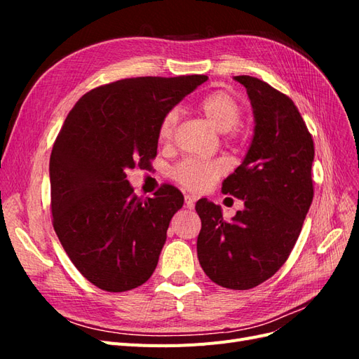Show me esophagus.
I'll return each instance as SVG.
<instances>
[{"mask_svg":"<svg viewBox=\"0 0 359 359\" xmlns=\"http://www.w3.org/2000/svg\"><path fill=\"white\" fill-rule=\"evenodd\" d=\"M184 201H186V208H189V210H193L194 208V198L193 196H190V194H186V196H184Z\"/></svg>","mask_w":359,"mask_h":359,"instance_id":"esophagus-1","label":"esophagus"}]
</instances>
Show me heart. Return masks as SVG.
<instances>
[{
  "mask_svg": "<svg viewBox=\"0 0 359 359\" xmlns=\"http://www.w3.org/2000/svg\"><path fill=\"white\" fill-rule=\"evenodd\" d=\"M201 111L210 124L222 133L231 132L235 136V127L240 124L243 107L236 97L224 90L214 91L208 94L199 103ZM180 118V111H168L161 118L158 126V140L161 144H168L175 132V127ZM226 170L222 160H201V158H184L170 170L172 178L180 182L182 187L191 191H205L219 180Z\"/></svg>",
  "mask_w": 359,
  "mask_h": 359,
  "instance_id": "heart-1",
  "label": "heart"
}]
</instances>
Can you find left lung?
<instances>
[{
    "mask_svg": "<svg viewBox=\"0 0 359 359\" xmlns=\"http://www.w3.org/2000/svg\"><path fill=\"white\" fill-rule=\"evenodd\" d=\"M233 79L247 90L255 133L222 191L243 199L244 210L224 222L219 205L198 201V257L214 283L247 290L273 277L298 240L313 201L314 145L287 95L252 76Z\"/></svg>",
    "mask_w": 359,
    "mask_h": 359,
    "instance_id": "obj_1",
    "label": "left lung"
}]
</instances>
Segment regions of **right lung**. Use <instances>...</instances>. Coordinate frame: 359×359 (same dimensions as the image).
Masks as SVG:
<instances>
[{"instance_id":"right-lung-1","label":"right lung","mask_w":359,"mask_h":359,"mask_svg":"<svg viewBox=\"0 0 359 359\" xmlns=\"http://www.w3.org/2000/svg\"><path fill=\"white\" fill-rule=\"evenodd\" d=\"M206 79H121L86 93L69 112L49 161L52 223L94 286L126 292L153 276L184 198L165 184L154 198L139 199L126 172L149 165L161 118Z\"/></svg>"}]
</instances>
